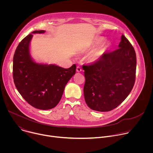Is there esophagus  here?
<instances>
[{
	"mask_svg": "<svg viewBox=\"0 0 153 153\" xmlns=\"http://www.w3.org/2000/svg\"><path fill=\"white\" fill-rule=\"evenodd\" d=\"M76 71H77V72H78V73H80V72H81L82 71V68L80 67H77V69H76Z\"/></svg>",
	"mask_w": 153,
	"mask_h": 153,
	"instance_id": "esophagus-1",
	"label": "esophagus"
}]
</instances>
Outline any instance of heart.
Returning a JSON list of instances; mask_svg holds the SVG:
<instances>
[{"label": "heart", "mask_w": 153, "mask_h": 153, "mask_svg": "<svg viewBox=\"0 0 153 153\" xmlns=\"http://www.w3.org/2000/svg\"><path fill=\"white\" fill-rule=\"evenodd\" d=\"M103 39L104 38L103 37H99L94 39L85 49V51H88L97 47L88 56V60L90 62L94 63L100 60L110 48V43L108 41H104L102 42Z\"/></svg>", "instance_id": "1"}]
</instances>
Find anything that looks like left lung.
Listing matches in <instances>:
<instances>
[{
  "mask_svg": "<svg viewBox=\"0 0 153 153\" xmlns=\"http://www.w3.org/2000/svg\"><path fill=\"white\" fill-rule=\"evenodd\" d=\"M119 48L105 53L97 62L83 65L84 97L94 111L105 112L118 106L131 91L135 82L136 54L123 36Z\"/></svg>",
  "mask_w": 153,
  "mask_h": 153,
  "instance_id": "obj_1",
  "label": "left lung"
}]
</instances>
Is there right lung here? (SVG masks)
Instances as JSON below:
<instances>
[{"mask_svg":"<svg viewBox=\"0 0 153 153\" xmlns=\"http://www.w3.org/2000/svg\"><path fill=\"white\" fill-rule=\"evenodd\" d=\"M45 32L33 31L19 43L13 57V74L15 86L22 97L33 107L46 110L59 103L65 85L76 73V65L63 68L33 60L30 52L32 34Z\"/></svg>","mask_w":153,"mask_h":153,"instance_id":"right-lung-1","label":"right lung"}]
</instances>
